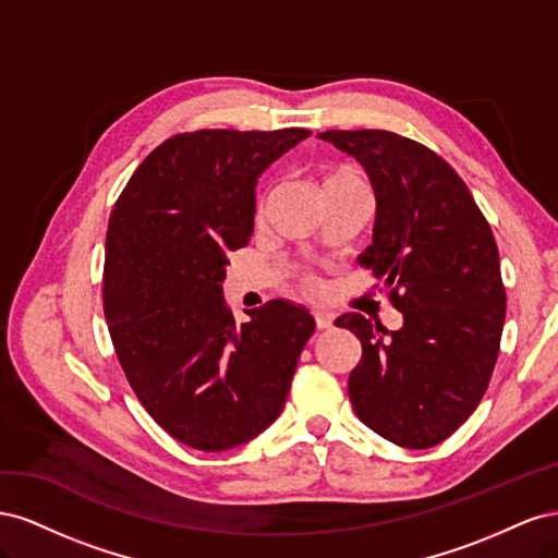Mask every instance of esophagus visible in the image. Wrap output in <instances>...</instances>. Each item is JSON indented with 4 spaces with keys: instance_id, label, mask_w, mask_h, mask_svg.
Masks as SVG:
<instances>
[{
    "instance_id": "1",
    "label": "esophagus",
    "mask_w": 558,
    "mask_h": 558,
    "mask_svg": "<svg viewBox=\"0 0 558 558\" xmlns=\"http://www.w3.org/2000/svg\"><path fill=\"white\" fill-rule=\"evenodd\" d=\"M314 324H316V328L318 330H328L330 326H332V314H328V312H314Z\"/></svg>"
}]
</instances>
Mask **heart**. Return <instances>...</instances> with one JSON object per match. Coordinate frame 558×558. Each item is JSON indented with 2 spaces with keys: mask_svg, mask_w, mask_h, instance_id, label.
Instances as JSON below:
<instances>
[{
  "mask_svg": "<svg viewBox=\"0 0 558 558\" xmlns=\"http://www.w3.org/2000/svg\"><path fill=\"white\" fill-rule=\"evenodd\" d=\"M356 177H359V174L353 172V170H349V167H340V170H332V172H328V174L324 177V189H326V185L340 183V181H344V179H356ZM267 199H269V193H267V191L258 195V199H256V218H263V216H265V211H267ZM298 281H300L302 291H305V293H314V291L318 289L316 277L310 275V272H302Z\"/></svg>",
  "mask_w": 558,
  "mask_h": 558,
  "instance_id": "heart-1",
  "label": "heart"
}]
</instances>
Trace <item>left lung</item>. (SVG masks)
<instances>
[{
    "instance_id": "8db88e82",
    "label": "left lung",
    "mask_w": 558,
    "mask_h": 558,
    "mask_svg": "<svg viewBox=\"0 0 558 558\" xmlns=\"http://www.w3.org/2000/svg\"><path fill=\"white\" fill-rule=\"evenodd\" d=\"M356 158L377 216L359 263L386 279L402 328L361 314L335 320L361 340L349 375L353 412L388 442L428 449L465 424L492 381L505 324V286L492 226L453 167L388 130L318 134Z\"/></svg>"
}]
</instances>
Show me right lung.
<instances>
[{
  "label": "right lung",
  "instance_id": "right-lung-1",
  "mask_svg": "<svg viewBox=\"0 0 558 558\" xmlns=\"http://www.w3.org/2000/svg\"><path fill=\"white\" fill-rule=\"evenodd\" d=\"M310 134H174L116 199L102 277L109 335L134 396L185 447H238L272 424L289 398L314 318L269 300L238 326L221 281L228 253L251 240L258 177Z\"/></svg>",
  "mask_w": 558,
  "mask_h": 558
}]
</instances>
